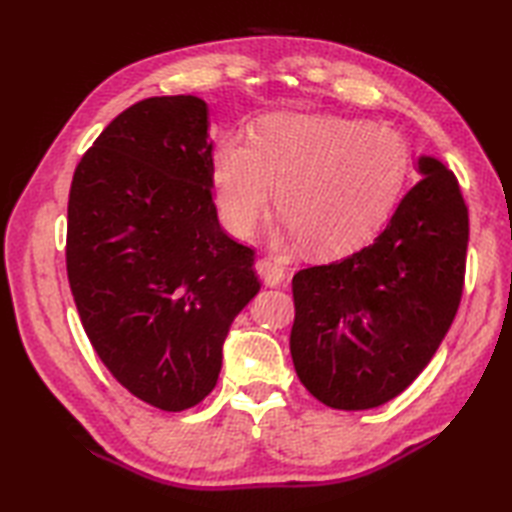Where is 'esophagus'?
Here are the masks:
<instances>
[{
	"mask_svg": "<svg viewBox=\"0 0 512 512\" xmlns=\"http://www.w3.org/2000/svg\"><path fill=\"white\" fill-rule=\"evenodd\" d=\"M255 270H257V275L264 279V284L270 288L286 284V268L279 262H275V259H270V257L259 259V262L255 264Z\"/></svg>",
	"mask_w": 512,
	"mask_h": 512,
	"instance_id": "esophagus-1",
	"label": "esophagus"
}]
</instances>
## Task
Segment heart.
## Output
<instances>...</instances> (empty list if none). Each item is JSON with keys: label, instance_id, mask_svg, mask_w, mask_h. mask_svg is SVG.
<instances>
[{"label": "heart", "instance_id": "obj_1", "mask_svg": "<svg viewBox=\"0 0 512 512\" xmlns=\"http://www.w3.org/2000/svg\"><path fill=\"white\" fill-rule=\"evenodd\" d=\"M407 171L405 140L387 127L330 114H273L253 138H220L211 180L233 235L255 231L275 189L279 235L299 237L314 255H334L385 222Z\"/></svg>", "mask_w": 512, "mask_h": 512}]
</instances>
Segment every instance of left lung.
<instances>
[{
	"instance_id": "1",
	"label": "left lung",
	"mask_w": 512,
	"mask_h": 512,
	"mask_svg": "<svg viewBox=\"0 0 512 512\" xmlns=\"http://www.w3.org/2000/svg\"><path fill=\"white\" fill-rule=\"evenodd\" d=\"M422 178L372 244L292 277L290 354L332 409L385 405L418 378L458 312L469 211L453 173L418 156Z\"/></svg>"
}]
</instances>
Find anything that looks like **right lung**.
Instances as JSON below:
<instances>
[{
  "label": "right lung",
  "mask_w": 512,
  "mask_h": 512,
  "mask_svg": "<svg viewBox=\"0 0 512 512\" xmlns=\"http://www.w3.org/2000/svg\"><path fill=\"white\" fill-rule=\"evenodd\" d=\"M209 107L154 96L118 114L74 171L68 279L92 347L129 394L195 407L262 284L213 202Z\"/></svg>",
  "instance_id": "right-lung-1"
}]
</instances>
